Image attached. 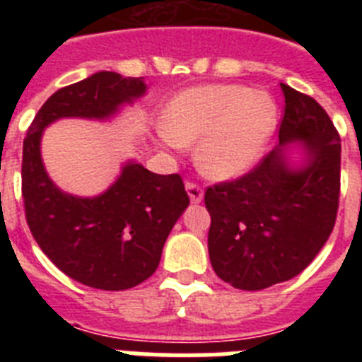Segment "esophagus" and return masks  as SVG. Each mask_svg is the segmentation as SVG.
<instances>
[{
	"label": "esophagus",
	"instance_id": "34e87169",
	"mask_svg": "<svg viewBox=\"0 0 362 362\" xmlns=\"http://www.w3.org/2000/svg\"><path fill=\"white\" fill-rule=\"evenodd\" d=\"M187 192H188V197H190V201L194 204H197L203 201V190H201V187H197L196 183H190V181H188Z\"/></svg>",
	"mask_w": 362,
	"mask_h": 362
}]
</instances>
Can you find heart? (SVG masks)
<instances>
[{
    "label": "heart",
    "mask_w": 362,
    "mask_h": 362,
    "mask_svg": "<svg viewBox=\"0 0 362 362\" xmlns=\"http://www.w3.org/2000/svg\"><path fill=\"white\" fill-rule=\"evenodd\" d=\"M279 108L264 90L243 85L190 88L170 99L159 139L181 148L196 143V165L214 179H232L259 161L277 129Z\"/></svg>",
    "instance_id": "b5f03b06"
}]
</instances>
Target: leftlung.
<instances>
[{
  "label": "left lung",
  "mask_w": 362,
  "mask_h": 362,
  "mask_svg": "<svg viewBox=\"0 0 362 362\" xmlns=\"http://www.w3.org/2000/svg\"><path fill=\"white\" fill-rule=\"evenodd\" d=\"M281 90L279 145L250 174L204 194L212 217L209 254L214 272L233 288L248 292L305 270L330 238L337 216V130L315 99L284 83Z\"/></svg>",
  "instance_id": "8db88e82"
}]
</instances>
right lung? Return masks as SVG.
Returning a JSON list of instances; mask_svg holds the SVG:
<instances>
[{
	"label": "right lung",
	"mask_w": 362,
	"mask_h": 362,
	"mask_svg": "<svg viewBox=\"0 0 362 362\" xmlns=\"http://www.w3.org/2000/svg\"><path fill=\"white\" fill-rule=\"evenodd\" d=\"M145 92L143 78L107 70L92 74L54 92L23 141L21 190L28 228L63 274L90 288L119 292L148 279L190 199L177 174H153L136 159L123 163L116 181L98 196H74L50 179L41 137L63 117L114 119Z\"/></svg>",
	"instance_id": "obj_1"
}]
</instances>
